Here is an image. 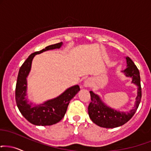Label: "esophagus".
Masks as SVG:
<instances>
[{
	"mask_svg": "<svg viewBox=\"0 0 151 151\" xmlns=\"http://www.w3.org/2000/svg\"><path fill=\"white\" fill-rule=\"evenodd\" d=\"M91 85H92V79H90V78L86 79L84 81V83H83V86L84 87H90L91 86Z\"/></svg>",
	"mask_w": 151,
	"mask_h": 151,
	"instance_id": "obj_1",
	"label": "esophagus"
}]
</instances>
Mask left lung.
<instances>
[{
	"label": "left lung",
	"mask_w": 151,
	"mask_h": 151,
	"mask_svg": "<svg viewBox=\"0 0 151 151\" xmlns=\"http://www.w3.org/2000/svg\"><path fill=\"white\" fill-rule=\"evenodd\" d=\"M127 68L123 71L127 77L132 78V83L138 86L137 97L134 109L129 112H119L105 105L99 96L90 91L91 101L88 107V115L93 123L104 128H115L127 123L137 112L141 99V87L140 73L137 67L130 58H126Z\"/></svg>",
	"instance_id": "1"
}]
</instances>
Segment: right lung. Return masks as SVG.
Returning <instances> with one entry per match:
<instances>
[{
    "instance_id": "right-lung-1",
    "label": "right lung",
    "mask_w": 151,
    "mask_h": 151,
    "mask_svg": "<svg viewBox=\"0 0 151 151\" xmlns=\"http://www.w3.org/2000/svg\"><path fill=\"white\" fill-rule=\"evenodd\" d=\"M63 43L50 45L39 51L32 53L19 68L15 88V101L19 112L30 123L38 126H47L58 123L64 117L71 99L80 88L78 85L72 86L55 99L49 100L43 104L32 107L25 98L27 96V77L29 73L32 62L36 54L48 50L60 48Z\"/></svg>"
}]
</instances>
